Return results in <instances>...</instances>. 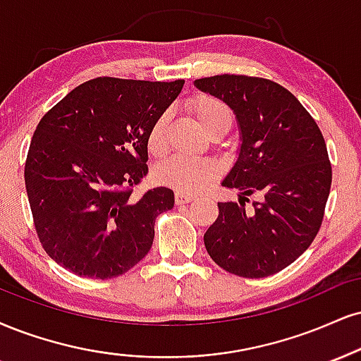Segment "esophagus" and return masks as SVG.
I'll return each mask as SVG.
<instances>
[{
  "label": "esophagus",
  "mask_w": 361,
  "mask_h": 361,
  "mask_svg": "<svg viewBox=\"0 0 361 361\" xmlns=\"http://www.w3.org/2000/svg\"><path fill=\"white\" fill-rule=\"evenodd\" d=\"M193 198H195L193 195H190V193H183V192H176V193H175V202H176V205H185V203L192 202Z\"/></svg>",
  "instance_id": "1"
}]
</instances>
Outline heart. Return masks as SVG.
<instances>
[{"mask_svg": "<svg viewBox=\"0 0 361 361\" xmlns=\"http://www.w3.org/2000/svg\"><path fill=\"white\" fill-rule=\"evenodd\" d=\"M190 111L193 112L195 119L202 126L207 134L215 129L228 131L232 126L233 116L228 106L220 99L212 95H197L190 101ZM171 114L164 111L151 124L147 131L146 146L151 156L161 158L168 147V129ZM219 175V164L212 159L197 158H173L171 161L164 163L156 171V180L169 188H175L183 193H200L207 188L214 178Z\"/></svg>", "mask_w": 361, "mask_h": 361, "instance_id": "b5f03b06", "label": "heart"}]
</instances>
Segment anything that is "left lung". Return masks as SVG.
Listing matches in <instances>:
<instances>
[{
	"label": "left lung",
	"mask_w": 361,
	"mask_h": 361,
	"mask_svg": "<svg viewBox=\"0 0 361 361\" xmlns=\"http://www.w3.org/2000/svg\"><path fill=\"white\" fill-rule=\"evenodd\" d=\"M235 112L242 134L237 163L224 186L238 203H219L205 247L220 267L247 279L276 274L312 244L323 224L331 163L318 124L288 89L262 77L214 75L195 80ZM257 192L255 210L247 196Z\"/></svg>",
	"instance_id": "1"
}]
</instances>
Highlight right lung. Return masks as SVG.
Returning <instances> with one entry per match:
<instances>
[{
	"label": "right lung",
	"mask_w": 361,
	"mask_h": 361,
	"mask_svg": "<svg viewBox=\"0 0 361 361\" xmlns=\"http://www.w3.org/2000/svg\"><path fill=\"white\" fill-rule=\"evenodd\" d=\"M183 84L97 77L40 119L25 185L40 244L63 269L111 279L149 252L156 216L171 210L175 193L133 190L147 175V131Z\"/></svg>",
	"instance_id": "right-lung-1"
}]
</instances>
